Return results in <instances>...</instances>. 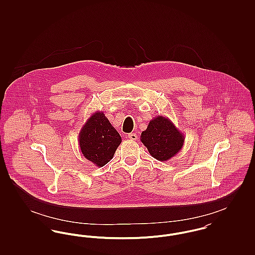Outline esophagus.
Segmentation results:
<instances>
[{
	"label": "esophagus",
	"mask_w": 255,
	"mask_h": 255,
	"mask_svg": "<svg viewBox=\"0 0 255 255\" xmlns=\"http://www.w3.org/2000/svg\"><path fill=\"white\" fill-rule=\"evenodd\" d=\"M128 138H129L130 140H136V139H137V135L134 133H129V134H128Z\"/></svg>",
	"instance_id": "1"
}]
</instances>
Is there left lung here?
Masks as SVG:
<instances>
[{"label":"left lung","instance_id":"1","mask_svg":"<svg viewBox=\"0 0 255 255\" xmlns=\"http://www.w3.org/2000/svg\"><path fill=\"white\" fill-rule=\"evenodd\" d=\"M140 140L153 158L166 161L181 151L184 134L168 118L158 116L148 123Z\"/></svg>","mask_w":255,"mask_h":255}]
</instances>
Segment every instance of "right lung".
<instances>
[{"mask_svg":"<svg viewBox=\"0 0 255 255\" xmlns=\"http://www.w3.org/2000/svg\"><path fill=\"white\" fill-rule=\"evenodd\" d=\"M80 150L88 160L102 167L113 158L122 143V136L104 113L97 111L85 122L78 134Z\"/></svg>","mask_w":255,"mask_h":255,"instance_id":"right-lung-1","label":"right lung"}]
</instances>
